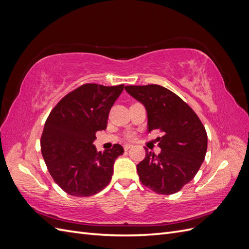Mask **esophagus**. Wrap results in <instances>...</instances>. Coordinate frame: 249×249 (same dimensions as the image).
<instances>
[{
	"label": "esophagus",
	"instance_id": "esophagus-1",
	"mask_svg": "<svg viewBox=\"0 0 249 249\" xmlns=\"http://www.w3.org/2000/svg\"><path fill=\"white\" fill-rule=\"evenodd\" d=\"M133 147V145L132 144H124V150H129L130 148H132Z\"/></svg>",
	"mask_w": 249,
	"mask_h": 249
}]
</instances>
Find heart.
Masks as SVG:
<instances>
[{
  "label": "heart",
  "mask_w": 249,
  "mask_h": 249,
  "mask_svg": "<svg viewBox=\"0 0 249 249\" xmlns=\"http://www.w3.org/2000/svg\"><path fill=\"white\" fill-rule=\"evenodd\" d=\"M127 137H129V138H132V137H133V135H132V134H130L129 136H127Z\"/></svg>",
  "instance_id": "b5f03b06"
}]
</instances>
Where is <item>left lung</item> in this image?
<instances>
[{
  "label": "left lung",
  "instance_id": "left-lung-1",
  "mask_svg": "<svg viewBox=\"0 0 249 249\" xmlns=\"http://www.w3.org/2000/svg\"><path fill=\"white\" fill-rule=\"evenodd\" d=\"M124 89L147 111V131L158 130L161 153L145 147V158L137 165L143 186L158 194L178 192L190 182L205 160L208 135L192 108L169 89L160 85L125 86Z\"/></svg>",
  "mask_w": 249,
  "mask_h": 249
}]
</instances>
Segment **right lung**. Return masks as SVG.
<instances>
[{"label":"right lung","instance_id":"obj_1","mask_svg":"<svg viewBox=\"0 0 249 249\" xmlns=\"http://www.w3.org/2000/svg\"><path fill=\"white\" fill-rule=\"evenodd\" d=\"M124 85L87 84L67 93L53 108L40 139L41 154L55 183L72 196H91L111 180L113 164L124 154L116 143L97 153V131L106 130L109 112Z\"/></svg>","mask_w":249,"mask_h":249}]
</instances>
